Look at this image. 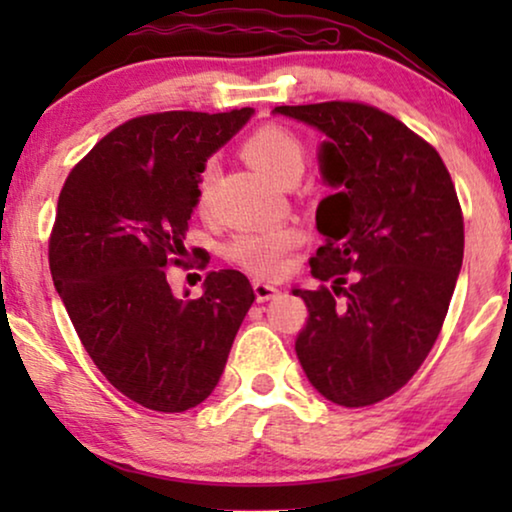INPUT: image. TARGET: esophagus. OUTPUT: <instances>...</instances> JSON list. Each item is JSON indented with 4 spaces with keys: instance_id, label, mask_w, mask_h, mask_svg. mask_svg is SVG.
<instances>
[{
    "instance_id": "obj_1",
    "label": "esophagus",
    "mask_w": 512,
    "mask_h": 512,
    "mask_svg": "<svg viewBox=\"0 0 512 512\" xmlns=\"http://www.w3.org/2000/svg\"><path fill=\"white\" fill-rule=\"evenodd\" d=\"M254 293H256V300L258 303H263V300H270V298H275L277 293H279V289L277 286H272V284H268V282H254Z\"/></svg>"
}]
</instances>
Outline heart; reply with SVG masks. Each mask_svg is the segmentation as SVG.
Listing matches in <instances>:
<instances>
[{"label": "heart", "instance_id": "1", "mask_svg": "<svg viewBox=\"0 0 512 512\" xmlns=\"http://www.w3.org/2000/svg\"><path fill=\"white\" fill-rule=\"evenodd\" d=\"M242 156L277 184L300 177L305 170L303 142L291 130L279 128V125H265V128L251 132L242 144ZM214 179L216 167L214 163H207L200 172L198 186H195V202H198L200 212H207L212 205ZM296 242L298 233L291 228L256 230V233L233 237L226 247V256L251 275L272 277L284 270L286 254L296 247Z\"/></svg>", "mask_w": 512, "mask_h": 512}]
</instances>
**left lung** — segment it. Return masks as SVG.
I'll list each match as a JSON object with an SVG mask.
<instances>
[{
	"instance_id": "8db88e82",
	"label": "left lung",
	"mask_w": 512,
	"mask_h": 512,
	"mask_svg": "<svg viewBox=\"0 0 512 512\" xmlns=\"http://www.w3.org/2000/svg\"><path fill=\"white\" fill-rule=\"evenodd\" d=\"M275 114L324 132L321 174L335 188L310 258L333 286L293 289L310 312L298 361L328 401L366 408L408 384L443 328L464 261L457 191L438 151L387 111L335 100Z\"/></svg>"
}]
</instances>
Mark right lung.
Returning <instances> with one entry per match:
<instances>
[{
    "label": "right lung",
    "instance_id": "1",
    "mask_svg": "<svg viewBox=\"0 0 512 512\" xmlns=\"http://www.w3.org/2000/svg\"><path fill=\"white\" fill-rule=\"evenodd\" d=\"M254 109L137 116L69 172L48 240V263L81 345L130 401L184 412L205 401L254 303L237 270L207 272L205 291L177 298L179 265L207 158Z\"/></svg>",
    "mask_w": 512,
    "mask_h": 512
}]
</instances>
